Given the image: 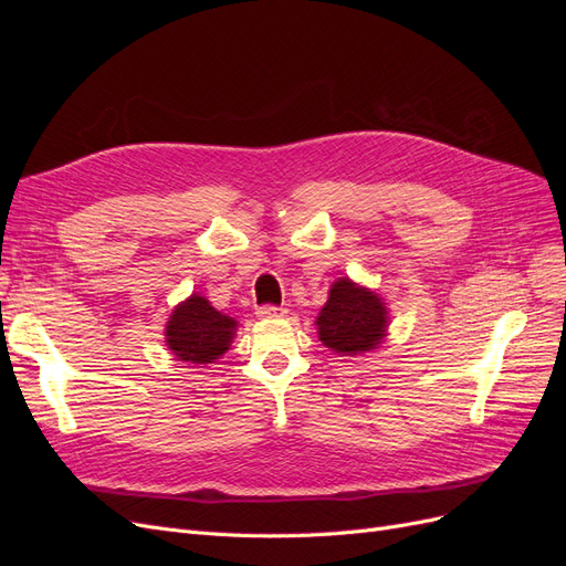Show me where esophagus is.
Instances as JSON below:
<instances>
[{
    "label": "esophagus",
    "mask_w": 566,
    "mask_h": 566,
    "mask_svg": "<svg viewBox=\"0 0 566 566\" xmlns=\"http://www.w3.org/2000/svg\"><path fill=\"white\" fill-rule=\"evenodd\" d=\"M283 314H285V310H281V306H271V304L260 306V310H256V316H260V318H281Z\"/></svg>",
    "instance_id": "esophagus-1"
}]
</instances>
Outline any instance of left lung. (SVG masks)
<instances>
[{
  "instance_id": "8db88e82",
  "label": "left lung",
  "mask_w": 566,
  "mask_h": 566,
  "mask_svg": "<svg viewBox=\"0 0 566 566\" xmlns=\"http://www.w3.org/2000/svg\"><path fill=\"white\" fill-rule=\"evenodd\" d=\"M318 339L339 356H361L378 349L389 335L387 302L375 290L337 279L316 321Z\"/></svg>"
}]
</instances>
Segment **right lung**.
<instances>
[{
  "label": "right lung",
  "mask_w": 566,
  "mask_h": 566,
  "mask_svg": "<svg viewBox=\"0 0 566 566\" xmlns=\"http://www.w3.org/2000/svg\"><path fill=\"white\" fill-rule=\"evenodd\" d=\"M238 331V321L217 312L202 295L179 302L165 323V345L177 361L208 366L224 356Z\"/></svg>",
  "instance_id": "obj_1"
}]
</instances>
